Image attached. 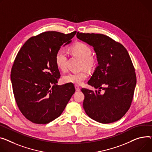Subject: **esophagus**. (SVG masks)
I'll use <instances>...</instances> for the list:
<instances>
[{
	"label": "esophagus",
	"instance_id": "obj_1",
	"mask_svg": "<svg viewBox=\"0 0 152 152\" xmlns=\"http://www.w3.org/2000/svg\"><path fill=\"white\" fill-rule=\"evenodd\" d=\"M75 88H76V90L77 91V92H79V91L80 90V87L78 86H75Z\"/></svg>",
	"mask_w": 152,
	"mask_h": 152
}]
</instances>
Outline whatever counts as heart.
<instances>
[{"label": "heart", "mask_w": 152, "mask_h": 152, "mask_svg": "<svg viewBox=\"0 0 152 152\" xmlns=\"http://www.w3.org/2000/svg\"><path fill=\"white\" fill-rule=\"evenodd\" d=\"M72 51L83 59L82 66L87 69H92L95 65V60L91 57L92 49L85 43H79L72 48ZM68 52L64 48L59 49L56 54L55 60L57 67L61 69L66 68ZM88 74L86 71L80 72L69 73L63 77V80L66 83L74 84L76 85L82 84L88 77Z\"/></svg>", "instance_id": "1"}]
</instances>
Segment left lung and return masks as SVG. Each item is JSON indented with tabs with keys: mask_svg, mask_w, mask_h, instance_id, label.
Here are the masks:
<instances>
[{
	"mask_svg": "<svg viewBox=\"0 0 152 152\" xmlns=\"http://www.w3.org/2000/svg\"><path fill=\"white\" fill-rule=\"evenodd\" d=\"M76 37L94 48L98 64L88 81L98 90L81 89L85 112L99 123L116 122L129 109L136 85L129 54L122 45L103 34L77 32ZM101 89L103 94L100 93Z\"/></svg>",
	"mask_w": 152,
	"mask_h": 152,
	"instance_id": "8db88e82",
	"label": "left lung"
}]
</instances>
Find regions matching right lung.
<instances>
[{
  "label": "right lung",
  "instance_id": "right-lung-1",
  "mask_svg": "<svg viewBox=\"0 0 152 152\" xmlns=\"http://www.w3.org/2000/svg\"><path fill=\"white\" fill-rule=\"evenodd\" d=\"M76 34L44 32L29 38L18 52L11 72L13 91L20 111L30 122H52L75 92L72 84H57L60 74L55 57Z\"/></svg>",
  "mask_w": 152,
  "mask_h": 152
}]
</instances>
